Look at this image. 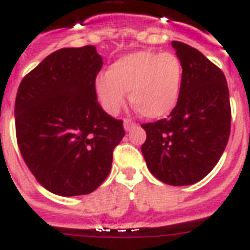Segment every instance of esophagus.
I'll return each mask as SVG.
<instances>
[{"mask_svg": "<svg viewBox=\"0 0 250 250\" xmlns=\"http://www.w3.org/2000/svg\"><path fill=\"white\" fill-rule=\"evenodd\" d=\"M136 123L132 121V119H125V131H131L132 128L136 127Z\"/></svg>", "mask_w": 250, "mask_h": 250, "instance_id": "34e87169", "label": "esophagus"}]
</instances>
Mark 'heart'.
Returning <instances> with one entry per match:
<instances>
[{"label": "heart", "instance_id": "1", "mask_svg": "<svg viewBox=\"0 0 250 250\" xmlns=\"http://www.w3.org/2000/svg\"><path fill=\"white\" fill-rule=\"evenodd\" d=\"M183 67L171 53L135 52L115 61L109 72L96 82L97 96L109 114H117L125 102V92L133 107L145 118L157 119L178 104Z\"/></svg>", "mask_w": 250, "mask_h": 250}]
</instances>
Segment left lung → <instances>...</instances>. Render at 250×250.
Here are the masks:
<instances>
[{
    "mask_svg": "<svg viewBox=\"0 0 250 250\" xmlns=\"http://www.w3.org/2000/svg\"><path fill=\"white\" fill-rule=\"evenodd\" d=\"M183 67L178 104L165 119L144 123L141 152L149 171L170 186H189L218 164L231 131L225 74L201 52L172 41Z\"/></svg>",
    "mask_w": 250,
    "mask_h": 250,
    "instance_id": "left-lung-1",
    "label": "left lung"
}]
</instances>
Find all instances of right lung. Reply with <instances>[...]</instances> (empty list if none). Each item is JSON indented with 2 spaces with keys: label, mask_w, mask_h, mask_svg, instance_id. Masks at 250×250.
<instances>
[{
  "label": "right lung",
  "mask_w": 250,
  "mask_h": 250,
  "mask_svg": "<svg viewBox=\"0 0 250 250\" xmlns=\"http://www.w3.org/2000/svg\"><path fill=\"white\" fill-rule=\"evenodd\" d=\"M101 67L93 45L63 48L49 54L18 88V146L37 182L52 193L88 194L111 170L125 129L97 101Z\"/></svg>",
  "instance_id": "add662e5"
}]
</instances>
